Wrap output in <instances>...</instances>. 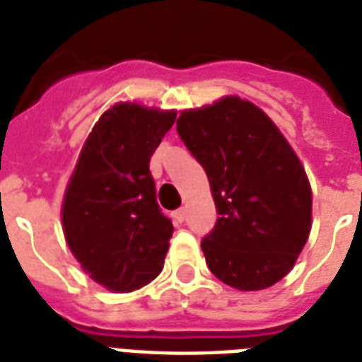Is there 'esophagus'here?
<instances>
[{"label": "esophagus", "mask_w": 362, "mask_h": 362, "mask_svg": "<svg viewBox=\"0 0 362 362\" xmlns=\"http://www.w3.org/2000/svg\"><path fill=\"white\" fill-rule=\"evenodd\" d=\"M173 218H175L176 221H178V223H182V221L186 220V209H178L175 212V214H173Z\"/></svg>", "instance_id": "obj_1"}]
</instances>
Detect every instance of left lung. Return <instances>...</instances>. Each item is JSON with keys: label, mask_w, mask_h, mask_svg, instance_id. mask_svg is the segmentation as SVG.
I'll use <instances>...</instances> for the list:
<instances>
[{"label": "left lung", "mask_w": 362, "mask_h": 362, "mask_svg": "<svg viewBox=\"0 0 362 362\" xmlns=\"http://www.w3.org/2000/svg\"><path fill=\"white\" fill-rule=\"evenodd\" d=\"M176 131L203 165L220 214L201 240L210 272L240 291L274 286L312 227V189L297 153L263 110L237 95L184 110Z\"/></svg>", "instance_id": "1"}]
</instances>
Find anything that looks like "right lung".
<instances>
[{
	"mask_svg": "<svg viewBox=\"0 0 362 362\" xmlns=\"http://www.w3.org/2000/svg\"><path fill=\"white\" fill-rule=\"evenodd\" d=\"M175 120V110L115 105L93 125L67 184V246L109 291L141 289L163 269L175 229L156 199L150 158Z\"/></svg>",
	"mask_w": 362,
	"mask_h": 362,
	"instance_id": "1",
	"label": "right lung"
}]
</instances>
